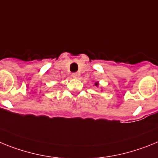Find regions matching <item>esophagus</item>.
Here are the masks:
<instances>
[{
    "instance_id": "1",
    "label": "esophagus",
    "mask_w": 158,
    "mask_h": 158,
    "mask_svg": "<svg viewBox=\"0 0 158 158\" xmlns=\"http://www.w3.org/2000/svg\"><path fill=\"white\" fill-rule=\"evenodd\" d=\"M72 77L74 79H78L79 77V73H73L72 74Z\"/></svg>"
}]
</instances>
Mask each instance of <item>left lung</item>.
I'll list each match as a JSON object with an SVG mask.
<instances>
[{
  "mask_svg": "<svg viewBox=\"0 0 158 158\" xmlns=\"http://www.w3.org/2000/svg\"><path fill=\"white\" fill-rule=\"evenodd\" d=\"M94 86H95V87H98V82H96V83H94Z\"/></svg>",
  "mask_w": 158,
  "mask_h": 158,
  "instance_id": "obj_1",
  "label": "left lung"
}]
</instances>
